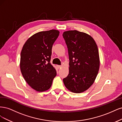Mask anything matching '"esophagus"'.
Returning <instances> with one entry per match:
<instances>
[{
	"mask_svg": "<svg viewBox=\"0 0 122 122\" xmlns=\"http://www.w3.org/2000/svg\"><path fill=\"white\" fill-rule=\"evenodd\" d=\"M57 67L58 69H59V68H60L61 67V66H60V65H57Z\"/></svg>",
	"mask_w": 122,
	"mask_h": 122,
	"instance_id": "1",
	"label": "esophagus"
}]
</instances>
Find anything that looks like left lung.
<instances>
[{
	"instance_id": "obj_1",
	"label": "left lung",
	"mask_w": 122,
	"mask_h": 122,
	"mask_svg": "<svg viewBox=\"0 0 122 122\" xmlns=\"http://www.w3.org/2000/svg\"><path fill=\"white\" fill-rule=\"evenodd\" d=\"M63 36L70 61L69 74L63 81L70 92H84L93 85L99 69L97 44L91 35L77 30L65 31Z\"/></svg>"
}]
</instances>
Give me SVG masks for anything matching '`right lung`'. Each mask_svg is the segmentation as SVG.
<instances>
[{
	"label": "right lung",
	"mask_w": 122,
	"mask_h": 122,
	"mask_svg": "<svg viewBox=\"0 0 122 122\" xmlns=\"http://www.w3.org/2000/svg\"><path fill=\"white\" fill-rule=\"evenodd\" d=\"M59 33L55 29L41 31L32 35L23 45L20 63L21 71L27 83L37 92L49 90L57 75L50 62L53 45Z\"/></svg>",
	"instance_id": "right-lung-1"
}]
</instances>
